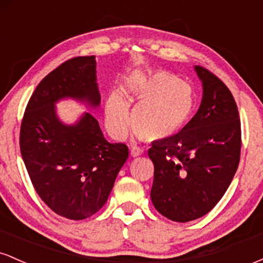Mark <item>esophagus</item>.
<instances>
[{
  "label": "esophagus",
  "mask_w": 263,
  "mask_h": 263,
  "mask_svg": "<svg viewBox=\"0 0 263 263\" xmlns=\"http://www.w3.org/2000/svg\"><path fill=\"white\" fill-rule=\"evenodd\" d=\"M129 153H131V157L136 158V157H140L142 153H143V149L140 148V147H137V146H132L131 149H129Z\"/></svg>",
  "instance_id": "esophagus-1"
}]
</instances>
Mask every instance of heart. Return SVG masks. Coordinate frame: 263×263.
I'll return each instance as SVG.
<instances>
[{"mask_svg": "<svg viewBox=\"0 0 263 263\" xmlns=\"http://www.w3.org/2000/svg\"><path fill=\"white\" fill-rule=\"evenodd\" d=\"M136 107L132 122L138 135L151 141L173 137L188 125L194 112L195 95L189 84L168 73L152 74L132 87ZM106 122L116 137H122L129 125L127 104L119 92L106 102Z\"/></svg>", "mask_w": 263, "mask_h": 263, "instance_id": "heart-1", "label": "heart"}]
</instances>
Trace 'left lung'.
<instances>
[{
    "instance_id": "left-lung-1",
    "label": "left lung",
    "mask_w": 263,
    "mask_h": 263,
    "mask_svg": "<svg viewBox=\"0 0 263 263\" xmlns=\"http://www.w3.org/2000/svg\"><path fill=\"white\" fill-rule=\"evenodd\" d=\"M203 96L198 112L179 134L148 149L155 164L151 200L178 222L208 214L230 185L240 162L241 126L234 96L219 78L194 66Z\"/></svg>"
}]
</instances>
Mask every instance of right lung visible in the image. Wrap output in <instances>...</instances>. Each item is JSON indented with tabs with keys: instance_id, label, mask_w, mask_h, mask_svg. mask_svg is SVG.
<instances>
[{
	"instance_id": "obj_1",
	"label": "right lung",
	"mask_w": 263,
	"mask_h": 263,
	"mask_svg": "<svg viewBox=\"0 0 263 263\" xmlns=\"http://www.w3.org/2000/svg\"><path fill=\"white\" fill-rule=\"evenodd\" d=\"M96 80L95 55L63 63L35 87L21 126V155L33 186L54 213L70 220L86 219L104 206L128 158L127 146L106 141L90 112L73 123L57 112L63 100L98 110Z\"/></svg>"
}]
</instances>
